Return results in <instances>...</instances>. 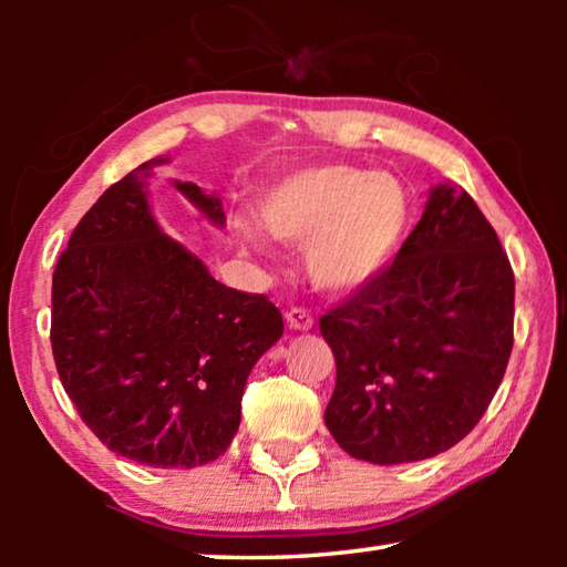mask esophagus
<instances>
[{
	"instance_id": "34e87169",
	"label": "esophagus",
	"mask_w": 567,
	"mask_h": 567,
	"mask_svg": "<svg viewBox=\"0 0 567 567\" xmlns=\"http://www.w3.org/2000/svg\"><path fill=\"white\" fill-rule=\"evenodd\" d=\"M285 318H287V324H290V330H295V332H307V330H312V324H315V318L305 310V307H292Z\"/></svg>"
}]
</instances>
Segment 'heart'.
<instances>
[{"label":"heart","instance_id":"b5f03b06","mask_svg":"<svg viewBox=\"0 0 567 567\" xmlns=\"http://www.w3.org/2000/svg\"><path fill=\"white\" fill-rule=\"evenodd\" d=\"M257 217L277 243L305 247L312 285L330 295L368 290L398 260L410 229V199L390 175L352 165L297 169L267 189ZM235 235L247 249L272 257V243L245 215Z\"/></svg>","mask_w":567,"mask_h":567}]
</instances>
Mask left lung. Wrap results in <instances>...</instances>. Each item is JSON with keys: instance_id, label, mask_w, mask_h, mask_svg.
Returning a JSON list of instances; mask_svg holds the SVG:
<instances>
[{"instance_id": "obj_1", "label": "left lung", "mask_w": 567, "mask_h": 567, "mask_svg": "<svg viewBox=\"0 0 567 567\" xmlns=\"http://www.w3.org/2000/svg\"><path fill=\"white\" fill-rule=\"evenodd\" d=\"M513 312L515 277L493 225L453 182L430 187L390 270L320 320L338 362L330 435L372 465L457 445L505 375Z\"/></svg>"}]
</instances>
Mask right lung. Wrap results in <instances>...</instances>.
I'll return each mask as SVG.
<instances>
[{"label": "right lung", "instance_id": "add662e5", "mask_svg": "<svg viewBox=\"0 0 567 567\" xmlns=\"http://www.w3.org/2000/svg\"><path fill=\"white\" fill-rule=\"evenodd\" d=\"M155 157L80 219L52 277V352L66 395L112 453L150 467H199L233 443L245 382L282 338L262 295L237 292L157 223ZM209 225L223 199L172 179Z\"/></svg>", "mask_w": 567, "mask_h": 567}]
</instances>
